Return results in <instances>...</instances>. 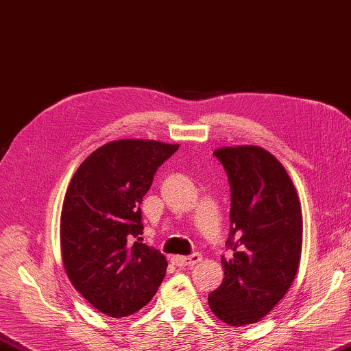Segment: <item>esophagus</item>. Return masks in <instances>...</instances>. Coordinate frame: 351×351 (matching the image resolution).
Wrapping results in <instances>:
<instances>
[{
  "instance_id": "obj_1",
  "label": "esophagus",
  "mask_w": 351,
  "mask_h": 351,
  "mask_svg": "<svg viewBox=\"0 0 351 351\" xmlns=\"http://www.w3.org/2000/svg\"><path fill=\"white\" fill-rule=\"evenodd\" d=\"M203 256L199 253H194L191 256H173L171 257V262L174 263L177 267H194L195 263L202 262Z\"/></svg>"
}]
</instances>
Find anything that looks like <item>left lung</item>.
<instances>
[{
    "label": "left lung",
    "mask_w": 351,
    "mask_h": 351,
    "mask_svg": "<svg viewBox=\"0 0 351 351\" xmlns=\"http://www.w3.org/2000/svg\"><path fill=\"white\" fill-rule=\"evenodd\" d=\"M230 183L232 257H221L224 280L209 294L213 315L230 326L254 324L280 302L297 276L303 215L283 165L256 145L213 152Z\"/></svg>",
    "instance_id": "8db88e82"
}]
</instances>
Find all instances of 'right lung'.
<instances>
[{"mask_svg":"<svg viewBox=\"0 0 351 351\" xmlns=\"http://www.w3.org/2000/svg\"><path fill=\"white\" fill-rule=\"evenodd\" d=\"M177 144L119 139L90 153L71 178L60 217L63 267L104 315L138 312L159 289L168 262L142 244L141 203Z\"/></svg>","mask_w":351,"mask_h":351,"instance_id":"add662e5","label":"right lung"}]
</instances>
